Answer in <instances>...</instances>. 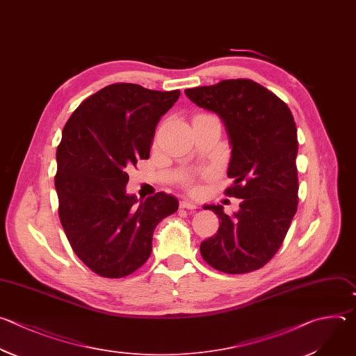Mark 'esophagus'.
Returning <instances> with one entry per match:
<instances>
[{
  "mask_svg": "<svg viewBox=\"0 0 356 356\" xmlns=\"http://www.w3.org/2000/svg\"><path fill=\"white\" fill-rule=\"evenodd\" d=\"M180 208H186V209H195L197 208V204L190 201V200H183L180 201Z\"/></svg>",
  "mask_w": 356,
  "mask_h": 356,
  "instance_id": "34e87169",
  "label": "esophagus"
}]
</instances>
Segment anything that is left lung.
Returning a JSON list of instances; mask_svg holds the SVG:
<instances>
[{"mask_svg":"<svg viewBox=\"0 0 356 356\" xmlns=\"http://www.w3.org/2000/svg\"><path fill=\"white\" fill-rule=\"evenodd\" d=\"M198 107L219 115L232 148L227 195L242 198L232 216L213 211L218 232L200 246L202 259L226 274L261 268L281 248L298 207V130L289 107L250 79H225L184 90Z\"/></svg>","mask_w":356,"mask_h":356,"instance_id":"1","label":"left lung"}]
</instances>
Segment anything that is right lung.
<instances>
[{
  "label": "right lung",
  "instance_id": "1",
  "mask_svg": "<svg viewBox=\"0 0 356 356\" xmlns=\"http://www.w3.org/2000/svg\"><path fill=\"white\" fill-rule=\"evenodd\" d=\"M179 96V89L113 83L83 100L64 126L56 154L58 215L72 250L97 275L138 270L156 225L179 208L165 193L138 200L126 191L127 170L149 158L161 117Z\"/></svg>",
  "mask_w": 356,
  "mask_h": 356
}]
</instances>
